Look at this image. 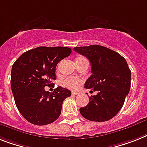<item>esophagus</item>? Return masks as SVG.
I'll list each match as a JSON object with an SVG mask.
<instances>
[{
	"label": "esophagus",
	"mask_w": 147,
	"mask_h": 147,
	"mask_svg": "<svg viewBox=\"0 0 147 147\" xmlns=\"http://www.w3.org/2000/svg\"><path fill=\"white\" fill-rule=\"evenodd\" d=\"M71 95H73V96H76V95H78V93L72 92V93H71Z\"/></svg>",
	"instance_id": "esophagus-1"
}]
</instances>
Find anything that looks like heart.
Masks as SVG:
<instances>
[{
	"mask_svg": "<svg viewBox=\"0 0 147 147\" xmlns=\"http://www.w3.org/2000/svg\"><path fill=\"white\" fill-rule=\"evenodd\" d=\"M82 59H85L83 57H79L78 58L76 61L78 60H82ZM82 80L78 78H74V77H69L67 78L66 79L63 81V85L66 87V88H69L71 90H76L80 88V86L82 85Z\"/></svg>",
	"mask_w": 147,
	"mask_h": 147,
	"instance_id": "b5f03b06",
	"label": "heart"
}]
</instances>
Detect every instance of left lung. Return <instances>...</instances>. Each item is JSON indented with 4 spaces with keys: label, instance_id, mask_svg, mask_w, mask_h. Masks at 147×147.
<instances>
[{
    "label": "left lung",
    "instance_id": "8db88e82",
    "mask_svg": "<svg viewBox=\"0 0 147 147\" xmlns=\"http://www.w3.org/2000/svg\"><path fill=\"white\" fill-rule=\"evenodd\" d=\"M74 51L87 57L91 64L92 75L84 88L98 91L90 96L86 107L80 108L81 115L90 121L110 120L123 107L130 91L131 72L127 62L119 53L100 45L74 47Z\"/></svg>",
    "mask_w": 147,
    "mask_h": 147
}]
</instances>
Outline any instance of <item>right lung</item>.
Segmentation results:
<instances>
[{
    "label": "right lung",
    "instance_id": "obj_1",
    "mask_svg": "<svg viewBox=\"0 0 147 147\" xmlns=\"http://www.w3.org/2000/svg\"><path fill=\"white\" fill-rule=\"evenodd\" d=\"M65 47H38L22 53L11 70L12 92L21 115L33 125H45L60 115L63 100L71 91L60 86L51 94L45 87L56 80V66L71 54Z\"/></svg>",
    "mask_w": 147,
    "mask_h": 147
}]
</instances>
